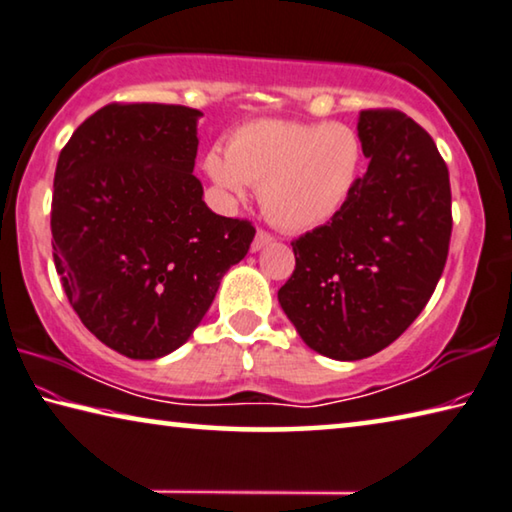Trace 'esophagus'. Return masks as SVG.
Instances as JSON below:
<instances>
[{
	"instance_id": "1",
	"label": "esophagus",
	"mask_w": 512,
	"mask_h": 512,
	"mask_svg": "<svg viewBox=\"0 0 512 512\" xmlns=\"http://www.w3.org/2000/svg\"><path fill=\"white\" fill-rule=\"evenodd\" d=\"M274 240V236L270 231H265V229H258L256 231V238H254V242H251V251H258V249H263L265 245H270V242Z\"/></svg>"
}]
</instances>
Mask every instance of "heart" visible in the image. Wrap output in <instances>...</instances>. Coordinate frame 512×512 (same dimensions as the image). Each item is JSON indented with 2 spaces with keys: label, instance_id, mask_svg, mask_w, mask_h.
<instances>
[{
  "label": "heart",
  "instance_id": "obj_1",
  "mask_svg": "<svg viewBox=\"0 0 512 512\" xmlns=\"http://www.w3.org/2000/svg\"><path fill=\"white\" fill-rule=\"evenodd\" d=\"M206 174L226 195L261 188L267 220L283 231H311L338 215L363 174V142L342 122L254 120L208 152Z\"/></svg>",
  "mask_w": 512,
  "mask_h": 512
}]
</instances>
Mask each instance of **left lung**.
<instances>
[{
	"label": "left lung",
	"instance_id": "obj_1",
	"mask_svg": "<svg viewBox=\"0 0 512 512\" xmlns=\"http://www.w3.org/2000/svg\"><path fill=\"white\" fill-rule=\"evenodd\" d=\"M370 158L342 211L292 240L279 304L317 354L360 360L395 342L429 304L451 240L445 158L397 108L358 113Z\"/></svg>",
	"mask_w": 512,
	"mask_h": 512
}]
</instances>
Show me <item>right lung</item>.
<instances>
[{"label": "right lung", "mask_w": 512, "mask_h": 512, "mask_svg": "<svg viewBox=\"0 0 512 512\" xmlns=\"http://www.w3.org/2000/svg\"><path fill=\"white\" fill-rule=\"evenodd\" d=\"M197 108L113 102L61 149L52 254L83 326L120 354L152 360L190 338L254 224L215 215L192 174Z\"/></svg>", "instance_id": "1"}]
</instances>
